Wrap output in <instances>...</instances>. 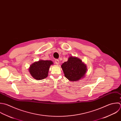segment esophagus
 Masks as SVG:
<instances>
[{"mask_svg": "<svg viewBox=\"0 0 121 121\" xmlns=\"http://www.w3.org/2000/svg\"><path fill=\"white\" fill-rule=\"evenodd\" d=\"M55 63L56 64V65H58L59 63V61L58 59H56L55 60Z\"/></svg>", "mask_w": 121, "mask_h": 121, "instance_id": "obj_1", "label": "esophagus"}]
</instances>
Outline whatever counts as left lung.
<instances>
[{
    "label": "left lung",
    "instance_id": "obj_1",
    "mask_svg": "<svg viewBox=\"0 0 121 121\" xmlns=\"http://www.w3.org/2000/svg\"><path fill=\"white\" fill-rule=\"evenodd\" d=\"M65 77L71 82H76L83 78L87 72L86 65L79 58L70 56L67 61L61 65Z\"/></svg>",
    "mask_w": 121,
    "mask_h": 121
}]
</instances>
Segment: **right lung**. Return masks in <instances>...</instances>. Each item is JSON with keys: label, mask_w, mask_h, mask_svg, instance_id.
<instances>
[{"label": "right lung", "mask_w": 121, "mask_h": 121, "mask_svg": "<svg viewBox=\"0 0 121 121\" xmlns=\"http://www.w3.org/2000/svg\"><path fill=\"white\" fill-rule=\"evenodd\" d=\"M53 63L51 60H40L32 64L29 69L31 76L37 80H41L47 78L51 65Z\"/></svg>", "instance_id": "right-lung-1"}]
</instances>
